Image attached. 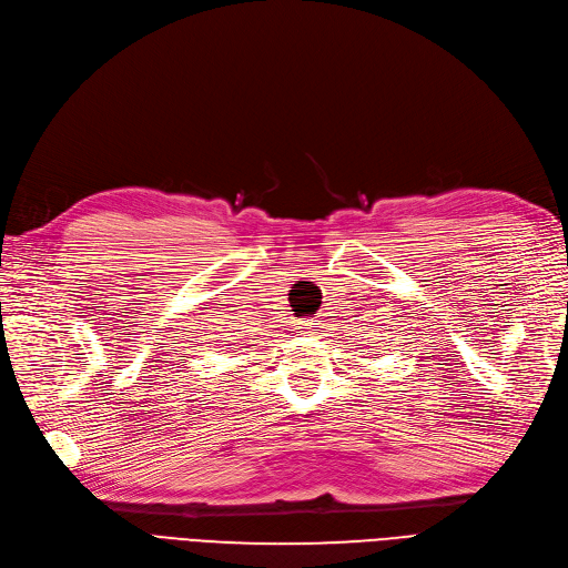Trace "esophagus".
<instances>
[{
    "label": "esophagus",
    "mask_w": 568,
    "mask_h": 568,
    "mask_svg": "<svg viewBox=\"0 0 568 568\" xmlns=\"http://www.w3.org/2000/svg\"><path fill=\"white\" fill-rule=\"evenodd\" d=\"M302 326L307 328V331H316V328H318V318H316V316H314V318H307V322H304Z\"/></svg>",
    "instance_id": "obj_1"
}]
</instances>
